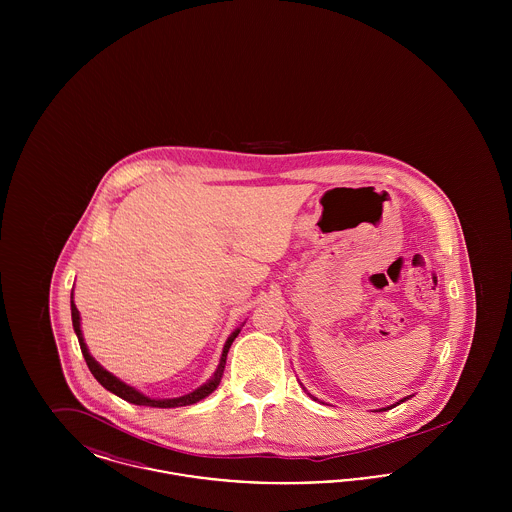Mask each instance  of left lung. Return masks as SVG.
I'll return each instance as SVG.
<instances>
[{
  "label": "left lung",
  "instance_id": "8db88e82",
  "mask_svg": "<svg viewBox=\"0 0 512 512\" xmlns=\"http://www.w3.org/2000/svg\"><path fill=\"white\" fill-rule=\"evenodd\" d=\"M405 399H407V397H405ZM405 399H403V401H405ZM397 405H399V403H397ZM391 407H395V405H391ZM391 407H388V409H391ZM388 409H380V411H388Z\"/></svg>",
  "mask_w": 512,
  "mask_h": 512
}]
</instances>
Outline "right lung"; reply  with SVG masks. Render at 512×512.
Instances as JSON below:
<instances>
[{
	"label": "right lung",
	"mask_w": 512,
	"mask_h": 512,
	"mask_svg": "<svg viewBox=\"0 0 512 512\" xmlns=\"http://www.w3.org/2000/svg\"><path fill=\"white\" fill-rule=\"evenodd\" d=\"M71 315H73L74 332H76V336H78V343H80L82 355H84V359H86V365H88L90 372L94 374V378L98 380L99 384H101L105 390H109L111 393L119 395L121 399L128 401V403H134V405H146V407H159V409H174V407L194 405L197 401H201L203 397H207L209 393H213V391L217 390V386L220 384V378H222V372H224V365H226L228 349H230L232 341L236 340V336L240 334V330H236V332L228 338V341H226V345H224V349H222L219 368H217L215 376H213L207 384H203L201 388H197V390L192 391V393H188V395L176 397V399H151V397H146L144 393H140V391H136L134 388L126 386V384L121 382L117 376H113V374H111V372H107L103 366L98 365V361L88 353V347H86L84 338H82V330H80V315H78V309H76L74 301H71Z\"/></svg>",
	"instance_id": "right-lung-1"
}]
</instances>
